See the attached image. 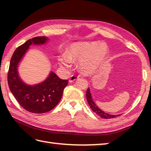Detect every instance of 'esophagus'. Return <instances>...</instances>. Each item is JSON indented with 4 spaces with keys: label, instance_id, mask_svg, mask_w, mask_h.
I'll return each mask as SVG.
<instances>
[{
    "label": "esophagus",
    "instance_id": "obj_1",
    "mask_svg": "<svg viewBox=\"0 0 151 151\" xmlns=\"http://www.w3.org/2000/svg\"><path fill=\"white\" fill-rule=\"evenodd\" d=\"M77 78H78V76H76V75H73L72 76H70V78L69 79V82H70V83H72V82L76 80V79H77Z\"/></svg>",
    "mask_w": 151,
    "mask_h": 151
}]
</instances>
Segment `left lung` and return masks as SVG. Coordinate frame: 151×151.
Returning a JSON list of instances; mask_svg holds the SVG:
<instances>
[{
    "label": "left lung",
    "mask_w": 151,
    "mask_h": 151,
    "mask_svg": "<svg viewBox=\"0 0 151 151\" xmlns=\"http://www.w3.org/2000/svg\"><path fill=\"white\" fill-rule=\"evenodd\" d=\"M48 40L45 37L28 40L14 50L10 62L7 76L10 90L20 105L32 113H45L54 109L68 85L67 80L60 78L52 71L44 81L34 85H27L19 76V65L30 46L44 45Z\"/></svg>",
    "instance_id": "1"
}]
</instances>
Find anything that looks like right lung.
<instances>
[{
	"mask_svg": "<svg viewBox=\"0 0 151 151\" xmlns=\"http://www.w3.org/2000/svg\"><path fill=\"white\" fill-rule=\"evenodd\" d=\"M86 98H87L88 103L91 106V108L92 109V110H93V111L95 112L96 114H98L99 116H101V118L105 119H111V118H114V117H115L114 116V115H112V114H107L105 112L102 111L101 109H99V107L96 106V104L94 103L93 101H92V100H91L92 98H91L90 90H89V89H87V91H86Z\"/></svg>",
	"mask_w": 151,
	"mask_h": 151,
	"instance_id": "add662e5",
	"label": "right lung"
}]
</instances>
